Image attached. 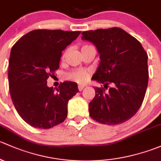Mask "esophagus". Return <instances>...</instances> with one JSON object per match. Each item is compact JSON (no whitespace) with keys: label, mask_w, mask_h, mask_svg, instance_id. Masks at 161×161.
<instances>
[{"label":"esophagus","mask_w":161,"mask_h":161,"mask_svg":"<svg viewBox=\"0 0 161 161\" xmlns=\"http://www.w3.org/2000/svg\"><path fill=\"white\" fill-rule=\"evenodd\" d=\"M84 87H85V86H84V85H78V90L80 91V92H81V91H82L83 89H84Z\"/></svg>","instance_id":"obj_1"}]
</instances>
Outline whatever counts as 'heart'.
<instances>
[{"instance_id": "b5f03b06", "label": "heart", "mask_w": 161, "mask_h": 161, "mask_svg": "<svg viewBox=\"0 0 161 161\" xmlns=\"http://www.w3.org/2000/svg\"><path fill=\"white\" fill-rule=\"evenodd\" d=\"M85 46H84L83 47H85ZM88 75L89 74L87 70H84V69H77V70H74L73 72L69 73L68 74V77L76 80L77 82L83 83L87 80V77H88Z\"/></svg>"}]
</instances>
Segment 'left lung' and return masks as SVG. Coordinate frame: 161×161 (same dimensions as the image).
Returning <instances> with one entry per match:
<instances>
[{"instance_id": "1", "label": "left lung", "mask_w": 161, "mask_h": 161, "mask_svg": "<svg viewBox=\"0 0 161 161\" xmlns=\"http://www.w3.org/2000/svg\"><path fill=\"white\" fill-rule=\"evenodd\" d=\"M82 40L92 42L100 63L92 80L104 84L94 87L89 103L93 119L105 125H118L131 119L141 106L148 85V56L133 36L119 28L82 32Z\"/></svg>"}]
</instances>
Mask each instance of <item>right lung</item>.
Returning a JSON list of instances; mask_svg holds the SVG:
<instances>
[{
	"mask_svg": "<svg viewBox=\"0 0 161 161\" xmlns=\"http://www.w3.org/2000/svg\"><path fill=\"white\" fill-rule=\"evenodd\" d=\"M80 31L33 30L11 50L8 81L11 100L21 119L35 128L49 129L64 122L67 104L79 92L77 84L65 81L49 87L47 79L59 67L62 51Z\"/></svg>",
	"mask_w": 161,
	"mask_h": 161,
	"instance_id": "right-lung-1",
	"label": "right lung"
}]
</instances>
